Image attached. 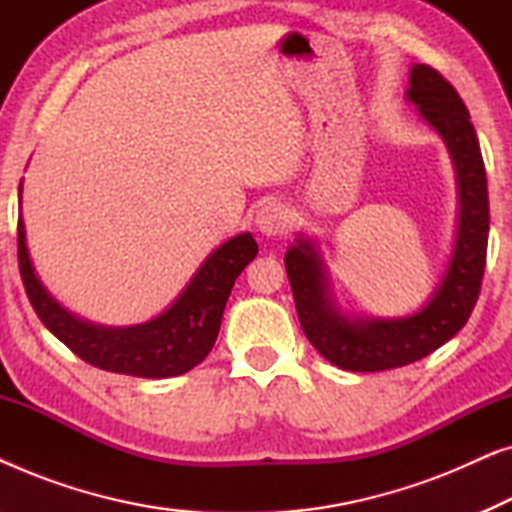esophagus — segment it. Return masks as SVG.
Wrapping results in <instances>:
<instances>
[{
    "label": "esophagus",
    "mask_w": 512,
    "mask_h": 512,
    "mask_svg": "<svg viewBox=\"0 0 512 512\" xmlns=\"http://www.w3.org/2000/svg\"><path fill=\"white\" fill-rule=\"evenodd\" d=\"M256 226L263 235H284L286 228H289V212H286L284 205H277V202H268L258 209L256 214Z\"/></svg>",
    "instance_id": "34e87169"
}]
</instances>
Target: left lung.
<instances>
[{
    "instance_id": "left-lung-1",
    "label": "left lung",
    "mask_w": 512,
    "mask_h": 512,
    "mask_svg": "<svg viewBox=\"0 0 512 512\" xmlns=\"http://www.w3.org/2000/svg\"><path fill=\"white\" fill-rule=\"evenodd\" d=\"M408 97L445 139L459 179V235L445 282L424 310L394 321L352 324L335 312L324 272L310 242L298 240L284 256L300 326L312 347L342 370L377 373L415 363L454 338L478 303L487 263L489 198L478 135L457 90L438 69H410Z\"/></svg>"
}]
</instances>
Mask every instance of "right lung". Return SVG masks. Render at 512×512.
Wrapping results in <instances>:
<instances>
[{
    "label": "right lung",
    "instance_id": "right-lung-1",
    "mask_svg": "<svg viewBox=\"0 0 512 512\" xmlns=\"http://www.w3.org/2000/svg\"><path fill=\"white\" fill-rule=\"evenodd\" d=\"M256 254L254 237L237 235L202 263L191 284L160 317L130 328H102L72 317L48 296L32 270L25 226L18 219V268L41 324L90 366L132 377L184 375L205 361L219 335L230 289Z\"/></svg>",
    "mask_w": 512,
    "mask_h": 512
}]
</instances>
